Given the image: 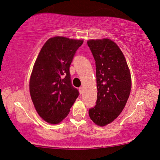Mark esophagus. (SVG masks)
<instances>
[{
	"label": "esophagus",
	"instance_id": "1",
	"mask_svg": "<svg viewBox=\"0 0 160 160\" xmlns=\"http://www.w3.org/2000/svg\"><path fill=\"white\" fill-rule=\"evenodd\" d=\"M79 92H80V94H82L83 93V88H79Z\"/></svg>",
	"mask_w": 160,
	"mask_h": 160
}]
</instances>
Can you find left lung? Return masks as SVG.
I'll use <instances>...</instances> for the list:
<instances>
[{
  "label": "left lung",
  "mask_w": 160,
  "mask_h": 160,
  "mask_svg": "<svg viewBox=\"0 0 160 160\" xmlns=\"http://www.w3.org/2000/svg\"><path fill=\"white\" fill-rule=\"evenodd\" d=\"M88 45L96 65L98 99L89 110L96 125L104 127L115 120L125 108L130 96V71L120 48L109 38L91 39Z\"/></svg>",
  "instance_id": "obj_1"
}]
</instances>
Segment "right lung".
<instances>
[{
    "label": "right lung",
    "mask_w": 160,
    "mask_h": 160,
    "mask_svg": "<svg viewBox=\"0 0 160 160\" xmlns=\"http://www.w3.org/2000/svg\"><path fill=\"white\" fill-rule=\"evenodd\" d=\"M83 40L62 36L45 42L32 68L30 94L42 120L57 125L64 120L79 95L71 84L70 65Z\"/></svg>",
    "instance_id": "obj_1"
}]
</instances>
